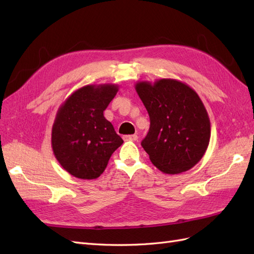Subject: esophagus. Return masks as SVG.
Wrapping results in <instances>:
<instances>
[{"label": "esophagus", "instance_id": "34e87169", "mask_svg": "<svg viewBox=\"0 0 254 254\" xmlns=\"http://www.w3.org/2000/svg\"><path fill=\"white\" fill-rule=\"evenodd\" d=\"M123 139L124 141H137V135H124L123 136Z\"/></svg>", "mask_w": 254, "mask_h": 254}]
</instances>
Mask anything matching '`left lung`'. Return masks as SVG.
I'll return each mask as SVG.
<instances>
[{"label": "left lung", "instance_id": "left-lung-1", "mask_svg": "<svg viewBox=\"0 0 254 254\" xmlns=\"http://www.w3.org/2000/svg\"><path fill=\"white\" fill-rule=\"evenodd\" d=\"M135 90L149 115L142 146L164 174L190 170L202 159L210 138V122L203 102L190 86L172 78L137 82Z\"/></svg>", "mask_w": 254, "mask_h": 254}]
</instances>
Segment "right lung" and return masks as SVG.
Here are the masks:
<instances>
[{
  "label": "right lung",
  "instance_id": "obj_1",
  "mask_svg": "<svg viewBox=\"0 0 254 254\" xmlns=\"http://www.w3.org/2000/svg\"><path fill=\"white\" fill-rule=\"evenodd\" d=\"M115 84L86 85L59 108L52 126L51 145L59 164L78 179H97L123 139L104 111L115 98Z\"/></svg>",
  "mask_w": 254,
  "mask_h": 254
}]
</instances>
